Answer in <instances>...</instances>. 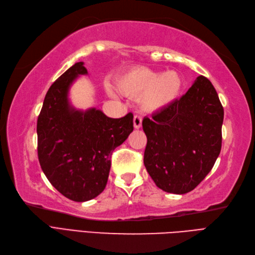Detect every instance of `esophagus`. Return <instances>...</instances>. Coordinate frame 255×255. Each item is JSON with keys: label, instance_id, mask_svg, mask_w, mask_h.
I'll list each match as a JSON object with an SVG mask.
<instances>
[{"label": "esophagus", "instance_id": "esophagus-1", "mask_svg": "<svg viewBox=\"0 0 255 255\" xmlns=\"http://www.w3.org/2000/svg\"><path fill=\"white\" fill-rule=\"evenodd\" d=\"M142 126V118L138 117V116H135L133 118V127L135 129H139Z\"/></svg>", "mask_w": 255, "mask_h": 255}]
</instances>
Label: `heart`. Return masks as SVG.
Here are the masks:
<instances>
[{
  "mask_svg": "<svg viewBox=\"0 0 255 255\" xmlns=\"http://www.w3.org/2000/svg\"><path fill=\"white\" fill-rule=\"evenodd\" d=\"M119 91L130 97H137L142 109L158 112L174 103L182 89V79L175 71L159 73L145 67H133L117 77ZM113 94L111 89H108Z\"/></svg>",
  "mask_w": 255,
  "mask_h": 255,
  "instance_id": "heart-1",
  "label": "heart"
}]
</instances>
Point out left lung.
Returning <instances> with one entry per match:
<instances>
[{"mask_svg":"<svg viewBox=\"0 0 255 255\" xmlns=\"http://www.w3.org/2000/svg\"><path fill=\"white\" fill-rule=\"evenodd\" d=\"M223 122L218 94L204 76L167 108L144 118V165L155 185L172 194L193 191L220 153Z\"/></svg>","mask_w":255,"mask_h":255,"instance_id":"1","label":"left lung"}]
</instances>
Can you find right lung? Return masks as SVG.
Masks as SVG:
<instances>
[{
	"instance_id": "right-lung-1",
	"label": "right lung",
	"mask_w": 255,
	"mask_h": 255,
	"mask_svg": "<svg viewBox=\"0 0 255 255\" xmlns=\"http://www.w3.org/2000/svg\"><path fill=\"white\" fill-rule=\"evenodd\" d=\"M84 62L65 71L48 89L38 117V158L48 181L64 197L77 202L91 200L106 187L111 154L133 131V114L111 119L102 110H78L69 91Z\"/></svg>"
}]
</instances>
